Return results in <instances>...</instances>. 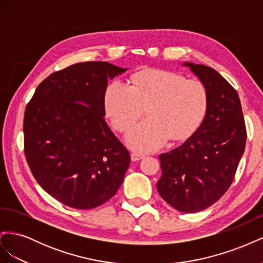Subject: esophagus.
Instances as JSON below:
<instances>
[{
	"label": "esophagus",
	"instance_id": "34e87169",
	"mask_svg": "<svg viewBox=\"0 0 263 263\" xmlns=\"http://www.w3.org/2000/svg\"><path fill=\"white\" fill-rule=\"evenodd\" d=\"M144 157H145L144 154L136 153V151H134V153H132V160L133 161H138V160H140V159H142Z\"/></svg>",
	"mask_w": 263,
	"mask_h": 263
}]
</instances>
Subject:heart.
<instances>
[{"label": "heart", "instance_id": "1", "mask_svg": "<svg viewBox=\"0 0 263 263\" xmlns=\"http://www.w3.org/2000/svg\"><path fill=\"white\" fill-rule=\"evenodd\" d=\"M105 114L118 132H124L140 116L148 119L127 132V145L135 150L154 151L172 140L189 138L203 123L209 107L206 86L169 71H145L133 79L110 82L103 99Z\"/></svg>", "mask_w": 263, "mask_h": 263}]
</instances>
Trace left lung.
Returning <instances> with one entry per match:
<instances>
[{"label":"left lung","instance_id":"1","mask_svg":"<svg viewBox=\"0 0 263 263\" xmlns=\"http://www.w3.org/2000/svg\"><path fill=\"white\" fill-rule=\"evenodd\" d=\"M208 89L209 107L201 126L181 146L159 156L158 192L172 208L196 213L226 193L246 147L239 97L216 70L183 62Z\"/></svg>","mask_w":263,"mask_h":263}]
</instances>
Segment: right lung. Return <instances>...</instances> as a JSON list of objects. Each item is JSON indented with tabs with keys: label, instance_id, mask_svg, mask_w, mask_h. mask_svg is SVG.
<instances>
[{
	"label": "right lung",
	"instance_id": "1",
	"mask_svg": "<svg viewBox=\"0 0 263 263\" xmlns=\"http://www.w3.org/2000/svg\"><path fill=\"white\" fill-rule=\"evenodd\" d=\"M128 70L87 61L57 71L37 86L24 116L31 173L62 204L91 210L112 198L130 163L109 129L103 104L107 81Z\"/></svg>",
	"mask_w": 263,
	"mask_h": 263
}]
</instances>
